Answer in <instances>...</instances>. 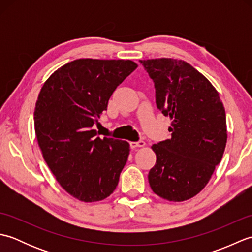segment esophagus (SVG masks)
<instances>
[{
  "mask_svg": "<svg viewBox=\"0 0 252 252\" xmlns=\"http://www.w3.org/2000/svg\"><path fill=\"white\" fill-rule=\"evenodd\" d=\"M130 146H131V148H137V147H143V146H145V142L144 141H138V142H131L130 143Z\"/></svg>",
  "mask_w": 252,
  "mask_h": 252,
  "instance_id": "esophagus-1",
  "label": "esophagus"
}]
</instances>
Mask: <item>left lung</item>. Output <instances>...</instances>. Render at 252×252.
<instances>
[{
  "label": "left lung",
  "mask_w": 252,
  "mask_h": 252,
  "mask_svg": "<svg viewBox=\"0 0 252 252\" xmlns=\"http://www.w3.org/2000/svg\"><path fill=\"white\" fill-rule=\"evenodd\" d=\"M140 63L154 81L157 108L171 119V138L152 146L157 160L149 185L163 199L184 201L203 189L221 161L227 140L225 109L215 87L186 62Z\"/></svg>",
  "instance_id": "1"
}]
</instances>
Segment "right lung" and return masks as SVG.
Instances as JSON below:
<instances>
[{
  "label": "right lung",
  "mask_w": 252,
  "mask_h": 252,
  "mask_svg": "<svg viewBox=\"0 0 252 252\" xmlns=\"http://www.w3.org/2000/svg\"><path fill=\"white\" fill-rule=\"evenodd\" d=\"M136 67L132 61L82 58L57 69L40 91L34 109L37 143L58 183L79 200H103L118 185L129 143L100 138L93 126Z\"/></svg>",
  "instance_id": "add662e5"
}]
</instances>
